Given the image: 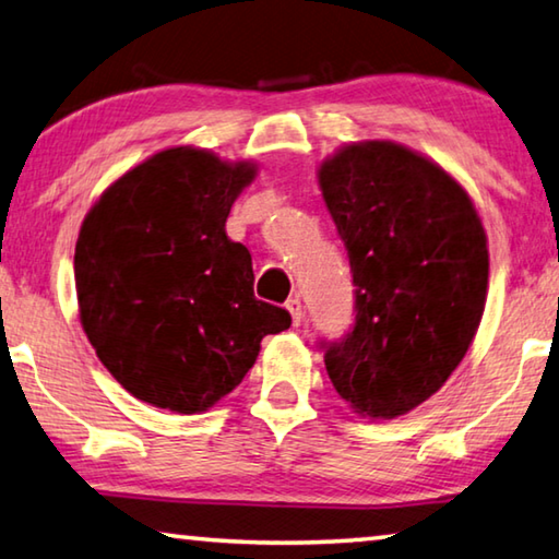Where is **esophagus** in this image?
I'll return each instance as SVG.
<instances>
[{
    "label": "esophagus",
    "instance_id": "esophagus-1",
    "mask_svg": "<svg viewBox=\"0 0 559 559\" xmlns=\"http://www.w3.org/2000/svg\"><path fill=\"white\" fill-rule=\"evenodd\" d=\"M286 308H288L290 318H294V325H300V321H304V306H300V300L298 298H288Z\"/></svg>",
    "mask_w": 559,
    "mask_h": 559
}]
</instances>
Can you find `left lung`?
<instances>
[{"mask_svg": "<svg viewBox=\"0 0 559 559\" xmlns=\"http://www.w3.org/2000/svg\"><path fill=\"white\" fill-rule=\"evenodd\" d=\"M345 243L356 325L325 348L353 413L393 420L436 395L465 358L487 298V236L445 168L395 141H353L318 166Z\"/></svg>", "mask_w": 559, "mask_h": 559, "instance_id": "8db88e82", "label": "left lung"}]
</instances>
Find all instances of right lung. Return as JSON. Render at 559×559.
Returning a JSON list of instances; mask_svg holds the SVG:
<instances>
[{
    "instance_id": "right-lung-1",
    "label": "right lung",
    "mask_w": 559,
    "mask_h": 559,
    "mask_svg": "<svg viewBox=\"0 0 559 559\" xmlns=\"http://www.w3.org/2000/svg\"><path fill=\"white\" fill-rule=\"evenodd\" d=\"M253 162L164 148L121 174L82 221L74 253L79 321L127 391L179 415L209 411L241 383L261 341L290 325L253 296L251 253L226 236Z\"/></svg>"
}]
</instances>
